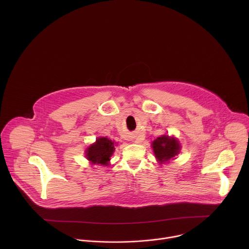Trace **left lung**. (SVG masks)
<instances>
[{"label":"left lung","instance_id":"8db88e82","mask_svg":"<svg viewBox=\"0 0 249 249\" xmlns=\"http://www.w3.org/2000/svg\"><path fill=\"white\" fill-rule=\"evenodd\" d=\"M154 154L160 163L167 162L180 152V144L178 140L173 137L162 135L157 138L152 144Z\"/></svg>","mask_w":249,"mask_h":249}]
</instances>
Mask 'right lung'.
I'll return each instance as SVG.
<instances>
[{"instance_id":"right-lung-1","label":"right lung","mask_w":249,"mask_h":249,"mask_svg":"<svg viewBox=\"0 0 249 249\" xmlns=\"http://www.w3.org/2000/svg\"><path fill=\"white\" fill-rule=\"evenodd\" d=\"M115 145L114 141L106 137H99L96 139L95 143L87 149L86 157L92 164L107 166L110 157L115 151Z\"/></svg>"}]
</instances>
